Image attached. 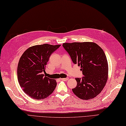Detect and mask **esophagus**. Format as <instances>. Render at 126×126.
Here are the masks:
<instances>
[{
	"label": "esophagus",
	"mask_w": 126,
	"mask_h": 126,
	"mask_svg": "<svg viewBox=\"0 0 126 126\" xmlns=\"http://www.w3.org/2000/svg\"><path fill=\"white\" fill-rule=\"evenodd\" d=\"M68 79V78H62V79H61V80H63V81H67Z\"/></svg>",
	"instance_id": "obj_1"
}]
</instances>
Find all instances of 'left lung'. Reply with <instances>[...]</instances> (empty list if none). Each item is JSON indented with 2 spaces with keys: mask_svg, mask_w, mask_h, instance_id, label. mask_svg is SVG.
I'll list each match as a JSON object with an SVG mask.
<instances>
[{
  "mask_svg": "<svg viewBox=\"0 0 126 126\" xmlns=\"http://www.w3.org/2000/svg\"><path fill=\"white\" fill-rule=\"evenodd\" d=\"M63 46L75 64L80 66L84 76L76 78L77 84L72 91L83 100L93 99L105 87L108 76V64L102 48L93 42L63 43Z\"/></svg>",
  "mask_w": 126,
  "mask_h": 126,
  "instance_id": "left-lung-1",
  "label": "left lung"
}]
</instances>
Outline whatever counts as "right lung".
Instances as JSON below:
<instances>
[{
    "mask_svg": "<svg viewBox=\"0 0 126 126\" xmlns=\"http://www.w3.org/2000/svg\"><path fill=\"white\" fill-rule=\"evenodd\" d=\"M60 45L45 44L28 48L19 61L17 77L19 83L25 94L34 99L47 98L54 91L56 80L43 74L49 57Z\"/></svg>",
    "mask_w": 126,
    "mask_h": 126,
    "instance_id": "add662e5",
    "label": "right lung"
}]
</instances>
